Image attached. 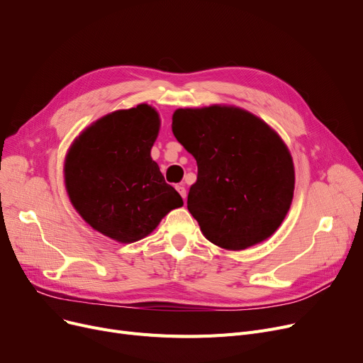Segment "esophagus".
Masks as SVG:
<instances>
[{
    "mask_svg": "<svg viewBox=\"0 0 363 363\" xmlns=\"http://www.w3.org/2000/svg\"><path fill=\"white\" fill-rule=\"evenodd\" d=\"M177 189H178V193L181 194V197L185 200L186 199V188H185V185L179 184V185H177Z\"/></svg>",
    "mask_w": 363,
    "mask_h": 363,
    "instance_id": "34e87169",
    "label": "esophagus"
}]
</instances>
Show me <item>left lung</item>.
<instances>
[{
	"mask_svg": "<svg viewBox=\"0 0 363 363\" xmlns=\"http://www.w3.org/2000/svg\"><path fill=\"white\" fill-rule=\"evenodd\" d=\"M172 121L175 138L197 160L186 206L206 238L244 250L271 237L294 191L293 160L281 138L234 107L179 108Z\"/></svg>",
	"mask_w": 363,
	"mask_h": 363,
	"instance_id": "1",
	"label": "left lung"
}]
</instances>
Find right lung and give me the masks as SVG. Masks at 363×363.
I'll return each instance as SVG.
<instances>
[{"label": "right lung", "mask_w": 363, "mask_h": 363, "mask_svg": "<svg viewBox=\"0 0 363 363\" xmlns=\"http://www.w3.org/2000/svg\"><path fill=\"white\" fill-rule=\"evenodd\" d=\"M159 125L147 104L114 111L82 132L67 155L72 204L94 230L116 241L144 238L184 204L150 156Z\"/></svg>", "instance_id": "obj_1"}]
</instances>
